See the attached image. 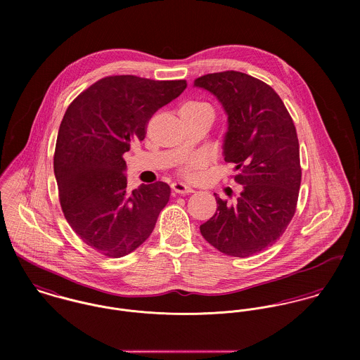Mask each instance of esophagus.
I'll use <instances>...</instances> for the list:
<instances>
[{"instance_id": "34e87169", "label": "esophagus", "mask_w": 360, "mask_h": 360, "mask_svg": "<svg viewBox=\"0 0 360 360\" xmlns=\"http://www.w3.org/2000/svg\"><path fill=\"white\" fill-rule=\"evenodd\" d=\"M172 188H173V191L177 193V194H191V193H194V190H193L191 187H188V186H186L184 183H180V181L173 183V184H172Z\"/></svg>"}]
</instances>
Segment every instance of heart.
Wrapping results in <instances>:
<instances>
[{"instance_id": "obj_1", "label": "heart", "mask_w": 360, "mask_h": 360, "mask_svg": "<svg viewBox=\"0 0 360 360\" xmlns=\"http://www.w3.org/2000/svg\"><path fill=\"white\" fill-rule=\"evenodd\" d=\"M183 108L198 109V108H210V106L204 103H198V101H190V103H184ZM205 165V156L204 155H195V156H191V158H188L183 162V165L180 166V173L187 179H193L198 174V172L201 169H204Z\"/></svg>"}]
</instances>
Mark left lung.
I'll return each mask as SVG.
<instances>
[{
    "label": "left lung",
    "mask_w": 360,
    "mask_h": 360,
    "mask_svg": "<svg viewBox=\"0 0 360 360\" xmlns=\"http://www.w3.org/2000/svg\"><path fill=\"white\" fill-rule=\"evenodd\" d=\"M194 86L212 93L227 113L223 155L243 186L234 204L214 194L217 209L201 234L226 255H255L283 236L297 209L302 170L294 122L278 94L247 73H209Z\"/></svg>",
    "instance_id": "obj_1"
}]
</instances>
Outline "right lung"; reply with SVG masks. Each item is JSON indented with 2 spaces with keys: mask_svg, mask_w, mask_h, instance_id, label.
<instances>
[{
  "mask_svg": "<svg viewBox=\"0 0 360 360\" xmlns=\"http://www.w3.org/2000/svg\"><path fill=\"white\" fill-rule=\"evenodd\" d=\"M186 87V80L108 76L63 115L53 154L59 202L73 231L105 257L137 250L169 202L170 187L163 181L127 190L123 154L144 140L155 112Z\"/></svg>",
  "mask_w": 360,
  "mask_h": 360,
  "instance_id": "right-lung-1",
  "label": "right lung"
}]
</instances>
